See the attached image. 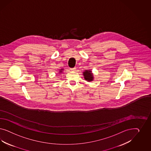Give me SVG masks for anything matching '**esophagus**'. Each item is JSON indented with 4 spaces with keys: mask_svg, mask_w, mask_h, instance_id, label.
<instances>
[{
    "mask_svg": "<svg viewBox=\"0 0 151 151\" xmlns=\"http://www.w3.org/2000/svg\"><path fill=\"white\" fill-rule=\"evenodd\" d=\"M76 68H71L70 70H71V71H76Z\"/></svg>",
    "mask_w": 151,
    "mask_h": 151,
    "instance_id": "esophagus-1",
    "label": "esophagus"
}]
</instances>
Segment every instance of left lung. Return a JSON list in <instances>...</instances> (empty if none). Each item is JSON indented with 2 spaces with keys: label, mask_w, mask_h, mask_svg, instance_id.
Segmentation results:
<instances>
[{
  "label": "left lung",
  "mask_w": 151,
  "mask_h": 151,
  "mask_svg": "<svg viewBox=\"0 0 151 151\" xmlns=\"http://www.w3.org/2000/svg\"><path fill=\"white\" fill-rule=\"evenodd\" d=\"M83 75L85 80H86L88 82L92 81L94 79L93 73H92L91 70H86L83 72Z\"/></svg>",
  "instance_id": "obj_1"
}]
</instances>
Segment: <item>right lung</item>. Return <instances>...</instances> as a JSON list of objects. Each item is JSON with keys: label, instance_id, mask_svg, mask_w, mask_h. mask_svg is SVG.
I'll return each mask as SVG.
<instances>
[{"label": "right lung", "instance_id": "add662e5", "mask_svg": "<svg viewBox=\"0 0 151 151\" xmlns=\"http://www.w3.org/2000/svg\"><path fill=\"white\" fill-rule=\"evenodd\" d=\"M64 71V69H60L59 71V73H63V71Z\"/></svg>", "mask_w": 151, "mask_h": 151}]
</instances>
